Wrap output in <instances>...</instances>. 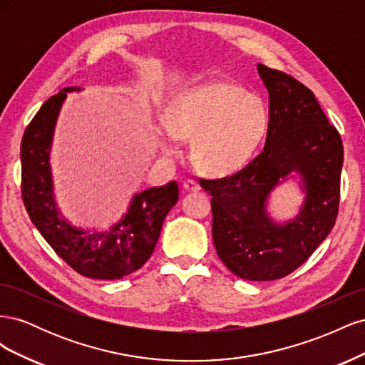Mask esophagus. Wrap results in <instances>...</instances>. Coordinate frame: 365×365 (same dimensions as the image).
Wrapping results in <instances>:
<instances>
[{
    "label": "esophagus",
    "instance_id": "1",
    "mask_svg": "<svg viewBox=\"0 0 365 365\" xmlns=\"http://www.w3.org/2000/svg\"><path fill=\"white\" fill-rule=\"evenodd\" d=\"M182 187H184V190H187V192H197V190H201V185L197 184L195 180H185L184 184H182Z\"/></svg>",
    "mask_w": 365,
    "mask_h": 365
}]
</instances>
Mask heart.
<instances>
[{"instance_id":"1","label":"heart","mask_w":365,"mask_h":365,"mask_svg":"<svg viewBox=\"0 0 365 365\" xmlns=\"http://www.w3.org/2000/svg\"><path fill=\"white\" fill-rule=\"evenodd\" d=\"M268 108L256 94L227 81H212L176 94L164 113L160 143L175 152L192 141V158L212 175L233 173L251 160L268 126Z\"/></svg>"}]
</instances>
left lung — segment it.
<instances>
[{
    "mask_svg": "<svg viewBox=\"0 0 365 365\" xmlns=\"http://www.w3.org/2000/svg\"><path fill=\"white\" fill-rule=\"evenodd\" d=\"M269 94L268 134L262 153L237 173L201 180L212 197L213 242L235 275L277 280L303 264L334 228L339 205L342 141L307 86L257 65ZM298 174L301 212L283 225L269 216L275 186Z\"/></svg>",
    "mask_w": 365,
    "mask_h": 365,
    "instance_id": "8db88e82",
    "label": "left lung"
}]
</instances>
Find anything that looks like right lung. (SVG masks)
<instances>
[{
  "instance_id": "right-lung-1",
  "label": "right lung",
  "mask_w": 365,
  "mask_h": 365,
  "mask_svg": "<svg viewBox=\"0 0 365 365\" xmlns=\"http://www.w3.org/2000/svg\"><path fill=\"white\" fill-rule=\"evenodd\" d=\"M67 86L50 97L27 126L21 141V190L27 213L42 237L70 267L96 280H118L135 272L152 256L170 208L178 202V184L143 190L132 196L128 212L106 231L74 227L54 200L50 149Z\"/></svg>"
}]
</instances>
